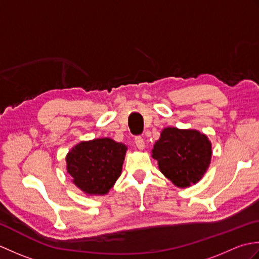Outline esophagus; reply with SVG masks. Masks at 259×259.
I'll use <instances>...</instances> for the list:
<instances>
[{"mask_svg": "<svg viewBox=\"0 0 259 259\" xmlns=\"http://www.w3.org/2000/svg\"><path fill=\"white\" fill-rule=\"evenodd\" d=\"M135 142H136V146H137V148H138V149H140V150L145 149V147H146V145H145V140L142 139L141 137H137Z\"/></svg>", "mask_w": 259, "mask_h": 259, "instance_id": "34e87169", "label": "esophagus"}]
</instances>
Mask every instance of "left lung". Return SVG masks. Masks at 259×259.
<instances>
[{
  "label": "left lung",
  "mask_w": 259,
  "mask_h": 259,
  "mask_svg": "<svg viewBox=\"0 0 259 259\" xmlns=\"http://www.w3.org/2000/svg\"><path fill=\"white\" fill-rule=\"evenodd\" d=\"M211 142L195 129L163 128L151 150L161 174L178 188L196 185L211 161Z\"/></svg>",
  "instance_id": "8db88e82"
}]
</instances>
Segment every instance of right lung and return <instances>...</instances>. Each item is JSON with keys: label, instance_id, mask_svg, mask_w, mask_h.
<instances>
[{"label": "right lung", "instance_id": "1", "mask_svg": "<svg viewBox=\"0 0 259 259\" xmlns=\"http://www.w3.org/2000/svg\"><path fill=\"white\" fill-rule=\"evenodd\" d=\"M128 147L111 138L81 141L65 156L72 183L87 196H104L122 171Z\"/></svg>", "mask_w": 259, "mask_h": 259}]
</instances>
